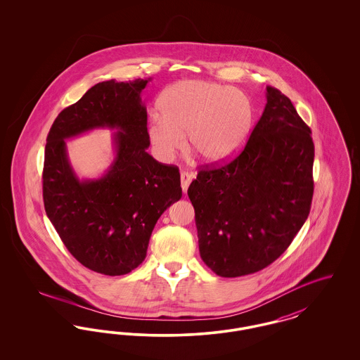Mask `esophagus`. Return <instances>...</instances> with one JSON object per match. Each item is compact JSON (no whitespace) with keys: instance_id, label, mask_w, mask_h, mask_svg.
<instances>
[{"instance_id":"esophagus-1","label":"esophagus","mask_w":360,"mask_h":360,"mask_svg":"<svg viewBox=\"0 0 360 360\" xmlns=\"http://www.w3.org/2000/svg\"><path fill=\"white\" fill-rule=\"evenodd\" d=\"M193 178H194V175H193V174H190V172H181V186H182L184 193H186V191H188V185H190V182L193 181Z\"/></svg>"}]
</instances>
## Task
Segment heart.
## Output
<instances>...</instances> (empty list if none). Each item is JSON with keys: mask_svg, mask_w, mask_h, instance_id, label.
<instances>
[{"mask_svg": "<svg viewBox=\"0 0 360 360\" xmlns=\"http://www.w3.org/2000/svg\"><path fill=\"white\" fill-rule=\"evenodd\" d=\"M148 117V136L156 155L172 160L188 140L206 163L223 165L244 148L254 124V105L239 89L206 81H181L159 98Z\"/></svg>", "mask_w": 360, "mask_h": 360, "instance_id": "heart-1", "label": "heart"}]
</instances>
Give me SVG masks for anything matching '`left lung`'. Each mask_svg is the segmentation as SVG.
Listing matches in <instances>:
<instances>
[{
    "label": "left lung",
    "instance_id": "left-lung-1",
    "mask_svg": "<svg viewBox=\"0 0 360 360\" xmlns=\"http://www.w3.org/2000/svg\"><path fill=\"white\" fill-rule=\"evenodd\" d=\"M243 153L190 184L200 255L219 276L254 274L281 257L307 221L314 144L290 100L271 86Z\"/></svg>",
    "mask_w": 360,
    "mask_h": 360
}]
</instances>
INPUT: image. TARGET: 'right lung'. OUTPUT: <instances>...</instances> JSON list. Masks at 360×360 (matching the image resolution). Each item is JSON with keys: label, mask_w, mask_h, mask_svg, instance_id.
I'll list each match as a JSON object with an SVG mask.
<instances>
[{"label": "right lung", "mask_w": 360, "mask_h": 360, "mask_svg": "<svg viewBox=\"0 0 360 360\" xmlns=\"http://www.w3.org/2000/svg\"><path fill=\"white\" fill-rule=\"evenodd\" d=\"M150 81L110 79L90 87L58 115L47 136L46 213L70 254L100 274L135 270L146 259L155 224L182 197L178 167L147 153V109L140 96ZM94 129L114 131L115 158L101 177L81 180L65 140Z\"/></svg>", "instance_id": "right-lung-1"}]
</instances>
